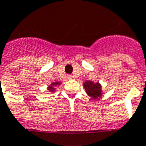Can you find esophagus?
I'll return each instance as SVG.
<instances>
[{
	"mask_svg": "<svg viewBox=\"0 0 146 146\" xmlns=\"http://www.w3.org/2000/svg\"><path fill=\"white\" fill-rule=\"evenodd\" d=\"M72 75H71V74H68V75H67V78L68 79H72Z\"/></svg>",
	"mask_w": 146,
	"mask_h": 146,
	"instance_id": "obj_1",
	"label": "esophagus"
}]
</instances>
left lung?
I'll use <instances>...</instances> for the list:
<instances>
[{"label": "left lung", "mask_w": 146, "mask_h": 146, "mask_svg": "<svg viewBox=\"0 0 146 146\" xmlns=\"http://www.w3.org/2000/svg\"><path fill=\"white\" fill-rule=\"evenodd\" d=\"M84 87L85 88L86 92L89 96L93 98H98L101 96L100 85L98 83L94 84L92 81H86L84 84Z\"/></svg>", "instance_id": "1"}]
</instances>
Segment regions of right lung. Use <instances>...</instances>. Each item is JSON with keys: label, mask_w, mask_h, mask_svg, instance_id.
Listing matches in <instances>:
<instances>
[{"label": "right lung", "mask_w": 146, "mask_h": 146, "mask_svg": "<svg viewBox=\"0 0 146 146\" xmlns=\"http://www.w3.org/2000/svg\"><path fill=\"white\" fill-rule=\"evenodd\" d=\"M59 84L60 83H58V82H55V83L52 84V85H57V84ZM48 90L52 92V91H54V90H55V89L53 88H52L51 86H49V87H48Z\"/></svg>", "instance_id": "add662e5"}]
</instances>
